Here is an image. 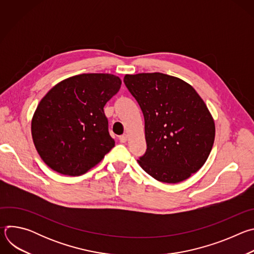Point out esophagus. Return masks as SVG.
Masks as SVG:
<instances>
[{
	"label": "esophagus",
	"instance_id": "esophagus-1",
	"mask_svg": "<svg viewBox=\"0 0 254 254\" xmlns=\"http://www.w3.org/2000/svg\"><path fill=\"white\" fill-rule=\"evenodd\" d=\"M120 140H121V142H127V134L121 135V136H120Z\"/></svg>",
	"mask_w": 254,
	"mask_h": 254
}]
</instances>
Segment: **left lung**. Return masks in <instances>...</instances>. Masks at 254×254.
<instances>
[{
  "label": "left lung",
  "mask_w": 254,
  "mask_h": 254,
  "mask_svg": "<svg viewBox=\"0 0 254 254\" xmlns=\"http://www.w3.org/2000/svg\"><path fill=\"white\" fill-rule=\"evenodd\" d=\"M124 82L144 118L148 148L139 166L163 183L190 178L207 161L215 138L204 100L189 83L160 72L127 74Z\"/></svg>",
  "instance_id": "8db88e82"
}]
</instances>
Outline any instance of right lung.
I'll return each mask as SVG.
<instances>
[{"mask_svg":"<svg viewBox=\"0 0 254 254\" xmlns=\"http://www.w3.org/2000/svg\"><path fill=\"white\" fill-rule=\"evenodd\" d=\"M121 85L114 74L83 73L60 81L46 93L32 118L31 132L48 167L80 176L115 147L103 107Z\"/></svg>","mask_w":254,"mask_h":254,"instance_id":"right-lung-1","label":"right lung"}]
</instances>
